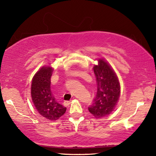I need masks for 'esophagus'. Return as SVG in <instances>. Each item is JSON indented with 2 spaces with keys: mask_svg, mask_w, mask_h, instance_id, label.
Listing matches in <instances>:
<instances>
[{
  "mask_svg": "<svg viewBox=\"0 0 156 156\" xmlns=\"http://www.w3.org/2000/svg\"><path fill=\"white\" fill-rule=\"evenodd\" d=\"M71 103H72V100H70V101H65V104H67V105H68V104H70Z\"/></svg>",
  "mask_w": 156,
  "mask_h": 156,
  "instance_id": "esophagus-1",
  "label": "esophagus"
}]
</instances>
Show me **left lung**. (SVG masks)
<instances>
[{
  "instance_id": "8db88e82",
  "label": "left lung",
  "mask_w": 156,
  "mask_h": 156,
  "mask_svg": "<svg viewBox=\"0 0 156 156\" xmlns=\"http://www.w3.org/2000/svg\"><path fill=\"white\" fill-rule=\"evenodd\" d=\"M97 84V92L89 111L96 118L109 115L117 105L121 94V86L116 72L104 59H98L93 67Z\"/></svg>"
}]
</instances>
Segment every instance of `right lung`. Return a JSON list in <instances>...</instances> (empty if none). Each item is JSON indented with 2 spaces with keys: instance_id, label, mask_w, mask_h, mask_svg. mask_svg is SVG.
I'll return each mask as SVG.
<instances>
[{
  "instance_id": "right-lung-1",
  "label": "right lung",
  "mask_w": 156,
  "mask_h": 156,
  "mask_svg": "<svg viewBox=\"0 0 156 156\" xmlns=\"http://www.w3.org/2000/svg\"><path fill=\"white\" fill-rule=\"evenodd\" d=\"M53 68L45 65L34 75L31 84V97L38 113L50 121H56L65 114L67 108L58 103L50 89Z\"/></svg>"
}]
</instances>
